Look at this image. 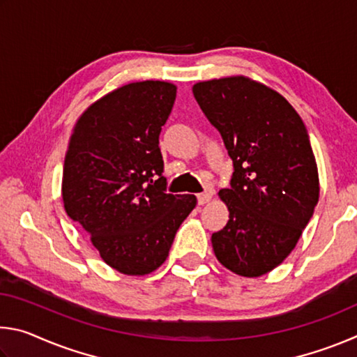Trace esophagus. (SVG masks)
Segmentation results:
<instances>
[{
	"mask_svg": "<svg viewBox=\"0 0 357 357\" xmlns=\"http://www.w3.org/2000/svg\"><path fill=\"white\" fill-rule=\"evenodd\" d=\"M197 198H198V204H206V203L211 202V198H213V193H211V192L198 193Z\"/></svg>",
	"mask_w": 357,
	"mask_h": 357,
	"instance_id": "obj_1",
	"label": "esophagus"
}]
</instances>
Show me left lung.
I'll return each mask as SVG.
<instances>
[{
  "label": "left lung",
  "mask_w": 357,
  "mask_h": 357,
  "mask_svg": "<svg viewBox=\"0 0 357 357\" xmlns=\"http://www.w3.org/2000/svg\"><path fill=\"white\" fill-rule=\"evenodd\" d=\"M192 91L234 167L231 187L219 192L229 219L211 236L215 258L238 275L268 274L293 252L318 203L309 134L282 94L249 77L198 82Z\"/></svg>",
  "instance_id": "1"
}]
</instances>
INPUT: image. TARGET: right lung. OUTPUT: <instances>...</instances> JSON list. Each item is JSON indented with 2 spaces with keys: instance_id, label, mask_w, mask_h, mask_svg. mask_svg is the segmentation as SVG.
<instances>
[{
  "instance_id": "right-lung-1",
  "label": "right lung",
  "mask_w": 357,
  "mask_h": 357,
  "mask_svg": "<svg viewBox=\"0 0 357 357\" xmlns=\"http://www.w3.org/2000/svg\"><path fill=\"white\" fill-rule=\"evenodd\" d=\"M176 84H123L93 102L72 129L63 168V203L100 258L121 274L146 275L168 257L195 195L165 192L159 148Z\"/></svg>"
}]
</instances>
